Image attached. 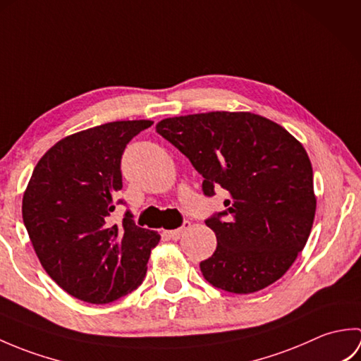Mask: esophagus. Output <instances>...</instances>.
Masks as SVG:
<instances>
[{
    "instance_id": "esophagus-1",
    "label": "esophagus",
    "mask_w": 361,
    "mask_h": 361,
    "mask_svg": "<svg viewBox=\"0 0 361 361\" xmlns=\"http://www.w3.org/2000/svg\"><path fill=\"white\" fill-rule=\"evenodd\" d=\"M189 226H190V221H189V220H185V221H183V226H181V228L172 229V231H164V235L169 237V239L176 240V239H180V235H181L183 233H185L186 229H189Z\"/></svg>"
}]
</instances>
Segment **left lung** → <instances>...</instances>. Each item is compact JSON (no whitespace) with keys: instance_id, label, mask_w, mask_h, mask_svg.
<instances>
[{"instance_id":"left-lung-1","label":"left lung","mask_w":361,"mask_h":361,"mask_svg":"<svg viewBox=\"0 0 361 361\" xmlns=\"http://www.w3.org/2000/svg\"><path fill=\"white\" fill-rule=\"evenodd\" d=\"M157 132L203 176V194L225 189V211L206 219L217 237L200 262L211 286L247 295L287 273L307 243L317 211L307 152L276 122L247 111L167 118Z\"/></svg>"}]
</instances>
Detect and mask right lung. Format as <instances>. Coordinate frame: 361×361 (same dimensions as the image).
<instances>
[{"label": "right lung", "mask_w": 361, "mask_h": 361, "mask_svg": "<svg viewBox=\"0 0 361 361\" xmlns=\"http://www.w3.org/2000/svg\"><path fill=\"white\" fill-rule=\"evenodd\" d=\"M152 121H116L60 140L38 161L23 195V221L40 264L68 295L109 304L144 281L159 234L127 211L113 224L121 158Z\"/></svg>", "instance_id": "right-lung-1"}]
</instances>
